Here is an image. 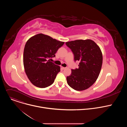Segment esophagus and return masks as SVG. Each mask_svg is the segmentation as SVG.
I'll use <instances>...</instances> for the list:
<instances>
[{
    "mask_svg": "<svg viewBox=\"0 0 127 127\" xmlns=\"http://www.w3.org/2000/svg\"><path fill=\"white\" fill-rule=\"evenodd\" d=\"M66 68V67H63V66H61V69H62V70H64V69H65Z\"/></svg>",
    "mask_w": 127,
    "mask_h": 127,
    "instance_id": "obj_1",
    "label": "esophagus"
}]
</instances>
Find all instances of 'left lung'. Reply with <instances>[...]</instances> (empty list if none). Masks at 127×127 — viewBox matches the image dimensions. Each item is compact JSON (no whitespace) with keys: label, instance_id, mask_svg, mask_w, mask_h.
I'll return each instance as SVG.
<instances>
[{"label":"left lung","instance_id":"8db88e82","mask_svg":"<svg viewBox=\"0 0 127 127\" xmlns=\"http://www.w3.org/2000/svg\"><path fill=\"white\" fill-rule=\"evenodd\" d=\"M66 45L73 52L74 60L80 62L79 68L71 70L67 76L68 84L77 91L90 87L97 80L102 64V54L99 47L93 40H77Z\"/></svg>","mask_w":127,"mask_h":127}]
</instances>
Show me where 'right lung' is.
I'll list each match as a JSON object with an SVG mask.
<instances>
[{
  "label": "right lung",
  "mask_w": 127,
  "mask_h": 127,
  "mask_svg": "<svg viewBox=\"0 0 127 127\" xmlns=\"http://www.w3.org/2000/svg\"><path fill=\"white\" fill-rule=\"evenodd\" d=\"M64 44L43 33L35 34L27 41L23 62L26 73L33 85L45 88L53 83L60 67L49 59L55 57L58 49Z\"/></svg>",
  "instance_id": "add662e5"
}]
</instances>
